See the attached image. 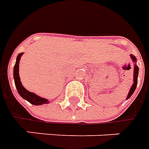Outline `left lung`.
<instances>
[{"instance_id":"8db88e82","label":"left lung","mask_w":149,"mask_h":149,"mask_svg":"<svg viewBox=\"0 0 149 149\" xmlns=\"http://www.w3.org/2000/svg\"><path fill=\"white\" fill-rule=\"evenodd\" d=\"M130 58H131V59H132V61L134 63V79H133V81H134V82L132 84V86H131V87L130 89V91L128 93V95H127V97H126V100H128V99H130V97L132 95H133V93L135 91V89H136V86H137V84H138V75H139V67L137 66V64L135 63L136 61H137V59H136V57L134 56V55H132V54H130Z\"/></svg>"}]
</instances>
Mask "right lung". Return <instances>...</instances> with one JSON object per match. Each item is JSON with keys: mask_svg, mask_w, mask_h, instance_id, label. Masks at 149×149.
Returning <instances> with one entry per match:
<instances>
[{"mask_svg": "<svg viewBox=\"0 0 149 149\" xmlns=\"http://www.w3.org/2000/svg\"><path fill=\"white\" fill-rule=\"evenodd\" d=\"M23 54H24V53H20L18 54L17 58H16V63H15V65L14 67V80H15V86H16V89L18 91V93L23 99L26 100L30 104H33V105H42V104H49V101L48 100L40 97L39 95H36L35 93L28 91V90H26L23 86L22 82L20 81V77H19V61H20V58H21Z\"/></svg>", "mask_w": 149, "mask_h": 149, "instance_id": "right-lung-1", "label": "right lung"}]
</instances>
